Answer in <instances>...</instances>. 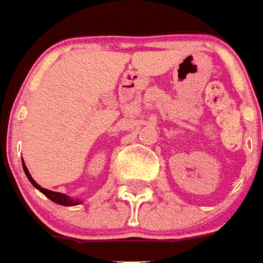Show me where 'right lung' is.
Listing matches in <instances>:
<instances>
[{
  "label": "right lung",
  "instance_id": "right-lung-1",
  "mask_svg": "<svg viewBox=\"0 0 263 263\" xmlns=\"http://www.w3.org/2000/svg\"><path fill=\"white\" fill-rule=\"evenodd\" d=\"M22 166H23V171H25V173H26L27 179H29V181H30L31 184L34 185L37 190H40L43 194L47 197V198H49L52 202H57V204L59 205H64V206H73V205H79L82 204V201L80 199H73L70 198L69 195L66 194H62V193H57V191H51V190H47V189H43L40 184H37L34 181V179L31 177V175L29 173V171H27L26 165H25V162H23V159H22Z\"/></svg>",
  "mask_w": 263,
  "mask_h": 263
}]
</instances>
